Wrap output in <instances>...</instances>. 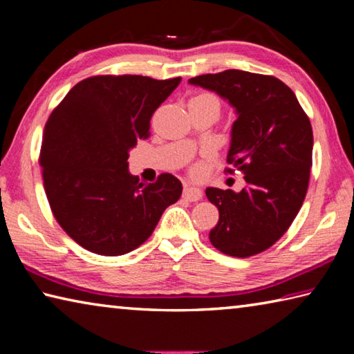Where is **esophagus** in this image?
Instances as JSON below:
<instances>
[{
  "label": "esophagus",
  "mask_w": 354,
  "mask_h": 354,
  "mask_svg": "<svg viewBox=\"0 0 354 354\" xmlns=\"http://www.w3.org/2000/svg\"><path fill=\"white\" fill-rule=\"evenodd\" d=\"M183 196L189 201H198L203 198V190L200 187H196V185H185Z\"/></svg>",
  "instance_id": "1"
}]
</instances>
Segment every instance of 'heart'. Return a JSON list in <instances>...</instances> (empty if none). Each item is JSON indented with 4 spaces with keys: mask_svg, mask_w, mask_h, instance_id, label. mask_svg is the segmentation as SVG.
<instances>
[{
    "mask_svg": "<svg viewBox=\"0 0 354 354\" xmlns=\"http://www.w3.org/2000/svg\"><path fill=\"white\" fill-rule=\"evenodd\" d=\"M201 97H209V98H214V97H211V95H201ZM195 173V175H198V173L201 171V165H195L194 167V170H192Z\"/></svg>",
    "mask_w": 354,
    "mask_h": 354,
    "instance_id": "b5f03b06",
    "label": "heart"
}]
</instances>
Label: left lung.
<instances>
[{"mask_svg": "<svg viewBox=\"0 0 354 354\" xmlns=\"http://www.w3.org/2000/svg\"><path fill=\"white\" fill-rule=\"evenodd\" d=\"M189 84L234 109L227 164L245 175L241 192L206 189L220 214L209 239L227 256L261 253L284 234L306 196L314 147L309 118L295 93L273 76L225 70Z\"/></svg>", "mask_w": 354, "mask_h": 354, "instance_id": "8db88e82", "label": "left lung"}]
</instances>
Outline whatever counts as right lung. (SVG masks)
Here are the masks:
<instances>
[{"label": "right lung", "mask_w": 354, "mask_h": 354, "mask_svg": "<svg viewBox=\"0 0 354 354\" xmlns=\"http://www.w3.org/2000/svg\"><path fill=\"white\" fill-rule=\"evenodd\" d=\"M181 77L93 76L77 82L48 118L40 151L45 192L64 231L92 253L120 256L153 234L183 184L164 173L142 184L129 151Z\"/></svg>", "instance_id": "1"}]
</instances>
